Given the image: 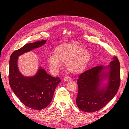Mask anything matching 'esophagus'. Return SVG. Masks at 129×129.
<instances>
[{
  "label": "esophagus",
  "instance_id": "34e87169",
  "mask_svg": "<svg viewBox=\"0 0 129 129\" xmlns=\"http://www.w3.org/2000/svg\"><path fill=\"white\" fill-rule=\"evenodd\" d=\"M64 80L65 81V82H69V81L71 80V78L70 77H65L64 78Z\"/></svg>",
  "mask_w": 129,
  "mask_h": 129
}]
</instances>
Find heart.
<instances>
[{
    "mask_svg": "<svg viewBox=\"0 0 129 129\" xmlns=\"http://www.w3.org/2000/svg\"><path fill=\"white\" fill-rule=\"evenodd\" d=\"M90 58L89 52L81 45L75 43L60 45L55 49L54 55L48 59L51 68L57 70L62 66V62L66 63V68L70 72L78 74L86 67Z\"/></svg>",
    "mask_w": 129,
    "mask_h": 129,
    "instance_id": "1",
    "label": "heart"
}]
</instances>
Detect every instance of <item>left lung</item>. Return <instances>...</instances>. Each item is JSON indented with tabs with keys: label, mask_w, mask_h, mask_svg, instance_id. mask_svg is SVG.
Returning a JSON list of instances; mask_svg holds the SVG:
<instances>
[{
	"label": "left lung",
	"mask_w": 129,
	"mask_h": 129,
	"mask_svg": "<svg viewBox=\"0 0 129 129\" xmlns=\"http://www.w3.org/2000/svg\"><path fill=\"white\" fill-rule=\"evenodd\" d=\"M107 83L101 85L104 80ZM78 92L76 104L87 112L104 107L118 92L120 84V65L115 56L108 66H98L80 74L77 80Z\"/></svg>",
	"instance_id": "1"
}]
</instances>
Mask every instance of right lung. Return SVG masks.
Instances as JSON below:
<instances>
[{
	"label": "right lung",
	"instance_id": "right-lung-1",
	"mask_svg": "<svg viewBox=\"0 0 129 129\" xmlns=\"http://www.w3.org/2000/svg\"><path fill=\"white\" fill-rule=\"evenodd\" d=\"M46 40L28 43L13 52L10 56L9 82L13 92L25 106L35 110H41L51 103L54 91L60 83L59 77H54L40 67L32 77H25L19 71V56L44 45Z\"/></svg>",
	"mask_w": 129,
	"mask_h": 129
}]
</instances>
